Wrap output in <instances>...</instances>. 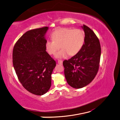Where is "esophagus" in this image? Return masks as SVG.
Returning a JSON list of instances; mask_svg holds the SVG:
<instances>
[{
	"mask_svg": "<svg viewBox=\"0 0 120 120\" xmlns=\"http://www.w3.org/2000/svg\"><path fill=\"white\" fill-rule=\"evenodd\" d=\"M58 63L59 64H60V65H62V60H58Z\"/></svg>",
	"mask_w": 120,
	"mask_h": 120,
	"instance_id": "esophagus-1",
	"label": "esophagus"
}]
</instances>
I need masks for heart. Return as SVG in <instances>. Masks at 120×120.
<instances>
[{"mask_svg":"<svg viewBox=\"0 0 120 120\" xmlns=\"http://www.w3.org/2000/svg\"><path fill=\"white\" fill-rule=\"evenodd\" d=\"M51 41H47L45 44V50L50 55L56 53V58H64L68 54L75 56L81 50L85 41V34L80 29H72L67 28L56 30L52 34Z\"/></svg>","mask_w":120,"mask_h":120,"instance_id":"heart-1","label":"heart"}]
</instances>
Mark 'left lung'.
I'll use <instances>...</instances> for the list:
<instances>
[{"instance_id": "1", "label": "left lung", "mask_w": 120, "mask_h": 120, "mask_svg": "<svg viewBox=\"0 0 120 120\" xmlns=\"http://www.w3.org/2000/svg\"><path fill=\"white\" fill-rule=\"evenodd\" d=\"M85 41L79 53L64 60V75L69 85L79 89L93 80L99 68L101 48L99 39L89 27L84 25Z\"/></svg>"}]
</instances>
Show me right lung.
<instances>
[{
  "label": "right lung",
  "mask_w": 120,
  "mask_h": 120,
  "mask_svg": "<svg viewBox=\"0 0 120 120\" xmlns=\"http://www.w3.org/2000/svg\"><path fill=\"white\" fill-rule=\"evenodd\" d=\"M48 27L30 30L18 39L13 52V63L19 81L30 93L42 95L50 89L56 61L45 50Z\"/></svg>",
  "instance_id": "obj_1"
}]
</instances>
